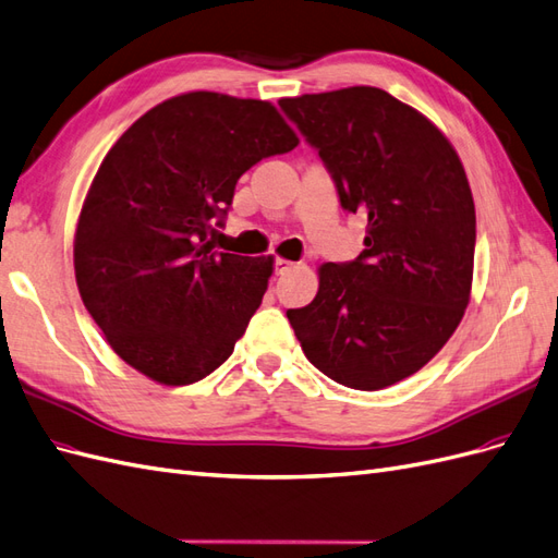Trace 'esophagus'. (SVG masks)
<instances>
[{"mask_svg": "<svg viewBox=\"0 0 558 558\" xmlns=\"http://www.w3.org/2000/svg\"><path fill=\"white\" fill-rule=\"evenodd\" d=\"M293 267H295V263H293V260L277 258V263H275V272H277V275H286V272H291Z\"/></svg>", "mask_w": 558, "mask_h": 558, "instance_id": "esophagus-1", "label": "esophagus"}]
</instances>
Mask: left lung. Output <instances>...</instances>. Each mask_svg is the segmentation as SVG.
Wrapping results in <instances>:
<instances>
[{"mask_svg":"<svg viewBox=\"0 0 558 558\" xmlns=\"http://www.w3.org/2000/svg\"><path fill=\"white\" fill-rule=\"evenodd\" d=\"M319 149L342 208L368 218L359 258L319 265V291L289 310L305 356L330 380L375 391L417 373L472 298L476 214L444 131L375 86L281 98Z\"/></svg>","mask_w":558,"mask_h":558,"instance_id":"8db88e82","label":"left lung"}]
</instances>
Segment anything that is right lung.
<instances>
[{
  "label": "right lung",
  "instance_id": "add662e5",
  "mask_svg": "<svg viewBox=\"0 0 558 558\" xmlns=\"http://www.w3.org/2000/svg\"><path fill=\"white\" fill-rule=\"evenodd\" d=\"M298 143L272 102L190 92L155 105L110 147L74 230V277L131 368L180 387L234 352L275 255L218 253L208 234L236 180Z\"/></svg>",
  "mask_w": 558,
  "mask_h": 558
}]
</instances>
